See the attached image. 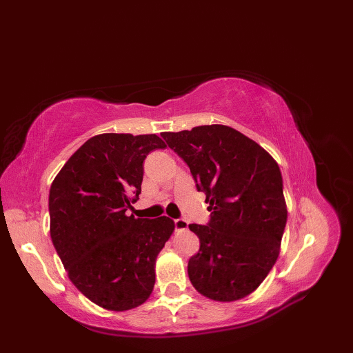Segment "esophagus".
<instances>
[{
	"label": "esophagus",
	"mask_w": 353,
	"mask_h": 353,
	"mask_svg": "<svg viewBox=\"0 0 353 353\" xmlns=\"http://www.w3.org/2000/svg\"><path fill=\"white\" fill-rule=\"evenodd\" d=\"M174 228H176V230H186L189 228L188 220L186 219H181V217L174 219Z\"/></svg>",
	"instance_id": "34e87169"
}]
</instances>
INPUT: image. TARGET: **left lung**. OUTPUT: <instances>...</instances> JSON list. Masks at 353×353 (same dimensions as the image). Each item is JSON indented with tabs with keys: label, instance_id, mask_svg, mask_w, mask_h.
I'll list each match as a JSON object with an SVG mask.
<instances>
[{
	"label": "left lung",
	"instance_id": "obj_1",
	"mask_svg": "<svg viewBox=\"0 0 353 353\" xmlns=\"http://www.w3.org/2000/svg\"><path fill=\"white\" fill-rule=\"evenodd\" d=\"M161 137L189 165L197 192L210 205L208 225H189L200 240L188 265L192 285L213 301L245 298L279 256L288 220L279 165L228 125H199Z\"/></svg>",
	"mask_w": 353,
	"mask_h": 353
}]
</instances>
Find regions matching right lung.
Returning a JSON list of instances; mask_svg holds the SVG:
<instances>
[{"instance_id": "obj_1", "label": "right lung", "mask_w": 353, "mask_h": 353, "mask_svg": "<svg viewBox=\"0 0 353 353\" xmlns=\"http://www.w3.org/2000/svg\"><path fill=\"white\" fill-rule=\"evenodd\" d=\"M164 147L156 134L94 136L51 184L52 245L74 286L104 309L137 307L153 290L156 257L174 223L165 216L136 219L127 210L141 193L147 154Z\"/></svg>"}]
</instances>
